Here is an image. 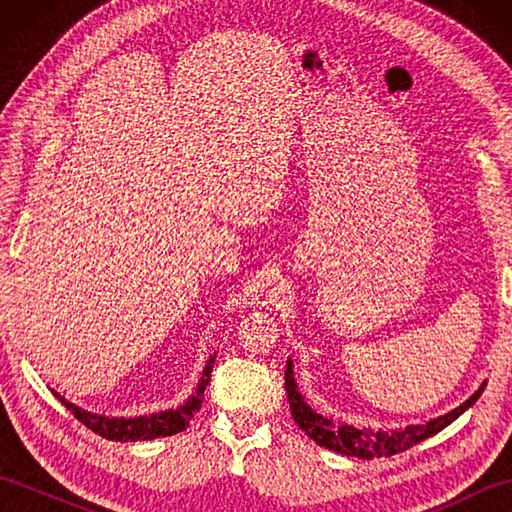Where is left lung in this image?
<instances>
[{"mask_svg": "<svg viewBox=\"0 0 512 512\" xmlns=\"http://www.w3.org/2000/svg\"><path fill=\"white\" fill-rule=\"evenodd\" d=\"M484 387L486 383L477 389L475 394L464 402V405L444 413V416L431 420L427 424H413V427L398 429V431H372V429H356L352 424H334L332 420L314 413L306 402H303L301 394L297 391L295 378H292V363L288 361V367H286V394L290 400L292 418H295L299 427L306 431L314 442L321 444V447L350 455V458H361V460L389 458V455L407 451L409 447H413V444L436 436L438 431H442L447 424H451L460 416V413H464L477 398H480Z\"/></svg>", "mask_w": 512, "mask_h": 512, "instance_id": "obj_1", "label": "left lung"}]
</instances>
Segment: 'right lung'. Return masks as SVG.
Listing matches in <instances>:
<instances>
[{
    "instance_id": "right-lung-1",
    "label": "right lung",
    "mask_w": 512,
    "mask_h": 512,
    "mask_svg": "<svg viewBox=\"0 0 512 512\" xmlns=\"http://www.w3.org/2000/svg\"><path fill=\"white\" fill-rule=\"evenodd\" d=\"M213 363L215 358H211L206 363L204 374L200 378L198 391L184 402L182 407L171 409V411H160V413H151V416H140V418H105V416H96V413H88L79 409L72 402L61 398L59 394H54L65 409L72 411V416L79 420L85 427L92 429L94 433H99L101 438L112 440V442H138V440H156V438H167L173 436V433H180L189 427L191 418L195 416V411H200L202 400H204V389L209 385L211 372H213Z\"/></svg>"
}]
</instances>
